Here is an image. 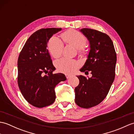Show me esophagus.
Here are the masks:
<instances>
[{"instance_id":"1","label":"esophagus","mask_w":134,"mask_h":134,"mask_svg":"<svg viewBox=\"0 0 134 134\" xmlns=\"http://www.w3.org/2000/svg\"><path fill=\"white\" fill-rule=\"evenodd\" d=\"M66 77H67V79H69L70 77H71V75H70L66 74Z\"/></svg>"}]
</instances>
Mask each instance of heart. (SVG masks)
Masks as SVG:
<instances>
[{
    "instance_id": "1",
    "label": "heart",
    "mask_w": 134,
    "mask_h": 134,
    "mask_svg": "<svg viewBox=\"0 0 134 134\" xmlns=\"http://www.w3.org/2000/svg\"><path fill=\"white\" fill-rule=\"evenodd\" d=\"M64 42L73 45L77 49H81L85 46L87 40L85 36L76 30H71L62 34ZM64 47L62 40L57 36H53L48 43L49 54L54 58L59 57L62 54ZM55 66L60 72L70 74L74 72L79 66V63L74 59L62 58L55 62Z\"/></svg>"
}]
</instances>
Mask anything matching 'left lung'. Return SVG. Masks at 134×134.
<instances>
[{"label": "left lung", "mask_w": 134, "mask_h": 134, "mask_svg": "<svg viewBox=\"0 0 134 134\" xmlns=\"http://www.w3.org/2000/svg\"><path fill=\"white\" fill-rule=\"evenodd\" d=\"M88 39L90 49L85 65L80 69L92 76H77L79 84L75 88L76 104L88 108L99 104L106 97L115 75L116 54L109 37L99 31L85 29L80 30Z\"/></svg>", "instance_id": "8db88e82"}]
</instances>
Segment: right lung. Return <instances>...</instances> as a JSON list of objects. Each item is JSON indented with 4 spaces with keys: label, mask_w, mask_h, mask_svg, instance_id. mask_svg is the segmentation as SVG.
<instances>
[{
    "label": "right lung",
    "mask_w": 134,
    "mask_h": 134,
    "mask_svg": "<svg viewBox=\"0 0 134 134\" xmlns=\"http://www.w3.org/2000/svg\"><path fill=\"white\" fill-rule=\"evenodd\" d=\"M61 30L48 28L36 31L28 39L19 56L18 86L24 99L34 107L52 104L56 98L55 86L66 80L63 74L52 73L55 68L47 48L49 39Z\"/></svg>",
    "instance_id": "1"
}]
</instances>
